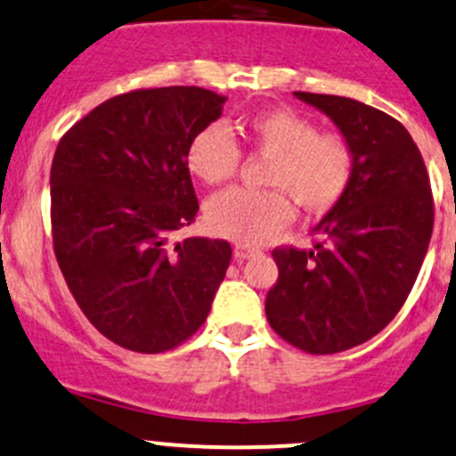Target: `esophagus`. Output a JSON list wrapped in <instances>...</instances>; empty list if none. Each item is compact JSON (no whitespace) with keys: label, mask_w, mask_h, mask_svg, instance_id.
Listing matches in <instances>:
<instances>
[{"label":"esophagus","mask_w":456,"mask_h":456,"mask_svg":"<svg viewBox=\"0 0 456 456\" xmlns=\"http://www.w3.org/2000/svg\"><path fill=\"white\" fill-rule=\"evenodd\" d=\"M255 255H259V250H256V248L241 246V243H237V246H234V259L237 261L250 259V256H255Z\"/></svg>","instance_id":"1"}]
</instances>
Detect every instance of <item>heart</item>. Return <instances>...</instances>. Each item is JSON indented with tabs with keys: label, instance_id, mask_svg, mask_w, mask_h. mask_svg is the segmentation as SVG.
Returning <instances> with one entry per match:
<instances>
[{
	"label": "heart",
	"instance_id": "1",
	"mask_svg": "<svg viewBox=\"0 0 456 456\" xmlns=\"http://www.w3.org/2000/svg\"><path fill=\"white\" fill-rule=\"evenodd\" d=\"M237 134L267 156L263 182L270 191L228 189L206 204L210 232L241 246L263 243L292 215L284 193L300 208L325 213L340 201L354 180L355 156L349 140L336 131L318 134L316 125L292 110H265L243 116ZM241 151L224 125H208L191 140L186 167L204 184H222L237 173Z\"/></svg>",
	"mask_w": 456,
	"mask_h": 456
}]
</instances>
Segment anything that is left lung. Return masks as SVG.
Returning a JSON list of instances; mask_svg holds the SVG:
<instances>
[{
	"mask_svg": "<svg viewBox=\"0 0 456 456\" xmlns=\"http://www.w3.org/2000/svg\"><path fill=\"white\" fill-rule=\"evenodd\" d=\"M349 140L354 180L314 226L312 250L276 248L279 281L265 316L307 354H338L370 340L400 312L433 234V193L419 149L402 123L364 102L294 92Z\"/></svg>",
	"mask_w": 456,
	"mask_h": 456,
	"instance_id": "8db88e82",
	"label": "left lung"
}]
</instances>
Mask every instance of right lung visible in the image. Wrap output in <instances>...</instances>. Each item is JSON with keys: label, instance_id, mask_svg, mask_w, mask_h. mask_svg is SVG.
Listing matches in <instances>:
<instances>
[{"label": "right lung", "instance_id": "obj_1", "mask_svg": "<svg viewBox=\"0 0 456 456\" xmlns=\"http://www.w3.org/2000/svg\"><path fill=\"white\" fill-rule=\"evenodd\" d=\"M204 87L135 89L78 120L50 171L54 255L87 321L116 345L162 354L204 325L230 243L173 234L197 204L186 149L222 116Z\"/></svg>", "mask_w": 456, "mask_h": 456}]
</instances>
